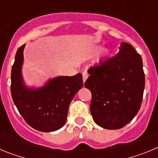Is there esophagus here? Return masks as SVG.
<instances>
[{
	"instance_id": "1",
	"label": "esophagus",
	"mask_w": 158,
	"mask_h": 158,
	"mask_svg": "<svg viewBox=\"0 0 158 158\" xmlns=\"http://www.w3.org/2000/svg\"><path fill=\"white\" fill-rule=\"evenodd\" d=\"M82 77H83V81L84 83L85 82V81L87 80V78L89 77V74H88V73L87 72H83V73H82Z\"/></svg>"
}]
</instances>
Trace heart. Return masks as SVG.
Instances as JSON below:
<instances>
[{"label": "heart", "mask_w": 158, "mask_h": 158, "mask_svg": "<svg viewBox=\"0 0 158 158\" xmlns=\"http://www.w3.org/2000/svg\"><path fill=\"white\" fill-rule=\"evenodd\" d=\"M108 54H109L108 51H107V50H104V51H103L101 54V58H105V57H107Z\"/></svg>", "instance_id": "obj_1"}]
</instances>
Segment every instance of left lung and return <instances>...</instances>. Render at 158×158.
Listing matches in <instances>:
<instances>
[{"mask_svg":"<svg viewBox=\"0 0 158 158\" xmlns=\"http://www.w3.org/2000/svg\"><path fill=\"white\" fill-rule=\"evenodd\" d=\"M85 87L92 93L93 120L105 129L117 130L135 118L142 104L145 88L142 59L129 43L119 51L88 70Z\"/></svg>","mask_w":158,"mask_h":158,"instance_id":"obj_1","label":"left lung"}]
</instances>
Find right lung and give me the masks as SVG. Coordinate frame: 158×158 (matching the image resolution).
<instances>
[{"label":"right lung","mask_w":158,"mask_h":158,"mask_svg":"<svg viewBox=\"0 0 158 158\" xmlns=\"http://www.w3.org/2000/svg\"><path fill=\"white\" fill-rule=\"evenodd\" d=\"M19 47L11 73V94L19 114L29 126L37 131L51 132L64 126L71 100L83 86L81 73L61 76L50 80L40 89H27L21 75L23 51Z\"/></svg>","instance_id":"obj_1"}]
</instances>
